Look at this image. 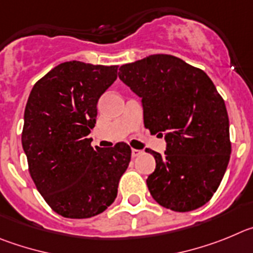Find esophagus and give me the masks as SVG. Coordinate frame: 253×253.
I'll list each match as a JSON object with an SVG mask.
<instances>
[{"mask_svg":"<svg viewBox=\"0 0 253 253\" xmlns=\"http://www.w3.org/2000/svg\"><path fill=\"white\" fill-rule=\"evenodd\" d=\"M131 154H132V158H137V156H140V155L142 154V151H141V150H137V149H132Z\"/></svg>","mask_w":253,"mask_h":253,"instance_id":"obj_1","label":"esophagus"}]
</instances>
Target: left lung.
Wrapping results in <instances>:
<instances>
[{"instance_id": "8db88e82", "label": "left lung", "mask_w": 253, "mask_h": 253, "mask_svg": "<svg viewBox=\"0 0 253 253\" xmlns=\"http://www.w3.org/2000/svg\"><path fill=\"white\" fill-rule=\"evenodd\" d=\"M118 77L142 98L143 125L165 137V155L147 188L160 206L194 211L217 192L231 158L226 104L206 73L176 56L155 54L120 68Z\"/></svg>"}]
</instances>
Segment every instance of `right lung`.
<instances>
[{"label": "right lung", "instance_id": "add662e5", "mask_svg": "<svg viewBox=\"0 0 253 253\" xmlns=\"http://www.w3.org/2000/svg\"><path fill=\"white\" fill-rule=\"evenodd\" d=\"M118 65L67 61L39 79L25 108L22 147L36 189L65 218H90L115 202L131 147L93 149L97 103L117 78Z\"/></svg>", "mask_w": 253, "mask_h": 253}]
</instances>
